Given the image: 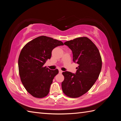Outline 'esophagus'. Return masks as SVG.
Here are the masks:
<instances>
[{
  "instance_id": "obj_1",
  "label": "esophagus",
  "mask_w": 121,
  "mask_h": 121,
  "mask_svg": "<svg viewBox=\"0 0 121 121\" xmlns=\"http://www.w3.org/2000/svg\"><path fill=\"white\" fill-rule=\"evenodd\" d=\"M59 73H62L63 72V71L62 70H59Z\"/></svg>"
}]
</instances>
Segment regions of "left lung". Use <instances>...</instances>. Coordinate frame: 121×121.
Segmentation results:
<instances>
[{
  "label": "left lung",
  "instance_id": "obj_1",
  "mask_svg": "<svg viewBox=\"0 0 121 121\" xmlns=\"http://www.w3.org/2000/svg\"><path fill=\"white\" fill-rule=\"evenodd\" d=\"M72 51L73 61L78 65L76 74L65 71L62 74V89L66 96L78 98L86 94L98 78L102 68V59L98 49L87 37L65 42Z\"/></svg>",
  "mask_w": 121,
  "mask_h": 121
}]
</instances>
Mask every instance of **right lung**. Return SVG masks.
<instances>
[{
	"mask_svg": "<svg viewBox=\"0 0 121 121\" xmlns=\"http://www.w3.org/2000/svg\"><path fill=\"white\" fill-rule=\"evenodd\" d=\"M60 40L40 36L25 45L20 53L18 66L20 79L29 94L38 98L47 96L58 69L50 70L43 65L51 56L52 50L63 45Z\"/></svg>",
	"mask_w": 121,
	"mask_h": 121,
	"instance_id": "1",
	"label": "right lung"
}]
</instances>
